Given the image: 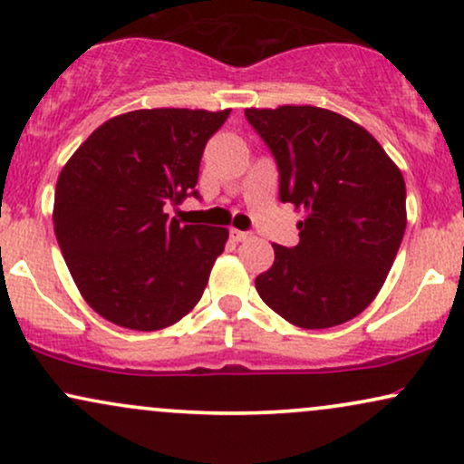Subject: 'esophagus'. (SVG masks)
I'll return each mask as SVG.
<instances>
[{
    "mask_svg": "<svg viewBox=\"0 0 464 464\" xmlns=\"http://www.w3.org/2000/svg\"><path fill=\"white\" fill-rule=\"evenodd\" d=\"M231 237L236 239V242H244V239L250 237V233H246V231H237V228H231Z\"/></svg>",
    "mask_w": 464,
    "mask_h": 464,
    "instance_id": "34e87169",
    "label": "esophagus"
}]
</instances>
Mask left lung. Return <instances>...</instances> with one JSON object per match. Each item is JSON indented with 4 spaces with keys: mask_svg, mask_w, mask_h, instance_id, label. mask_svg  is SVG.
<instances>
[{
    "mask_svg": "<svg viewBox=\"0 0 464 464\" xmlns=\"http://www.w3.org/2000/svg\"><path fill=\"white\" fill-rule=\"evenodd\" d=\"M279 168V200L305 211L299 244H273L255 279L287 323L327 329L364 312L384 285L406 231V183L355 121L318 106L246 109Z\"/></svg>",
    "mask_w": 464,
    "mask_h": 464,
    "instance_id": "obj_1",
    "label": "left lung"
}]
</instances>
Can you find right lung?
<instances>
[{"mask_svg":"<svg viewBox=\"0 0 464 464\" xmlns=\"http://www.w3.org/2000/svg\"><path fill=\"white\" fill-rule=\"evenodd\" d=\"M231 111L141 109L104 121L56 183L54 233L80 295L137 332L174 324L200 301L227 228L169 218L196 196L202 150Z\"/></svg>","mask_w":464,"mask_h":464,"instance_id":"obj_1","label":"right lung"}]
</instances>
